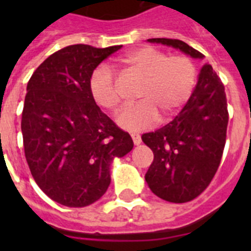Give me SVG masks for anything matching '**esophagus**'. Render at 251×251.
Segmentation results:
<instances>
[{"mask_svg": "<svg viewBox=\"0 0 251 251\" xmlns=\"http://www.w3.org/2000/svg\"><path fill=\"white\" fill-rule=\"evenodd\" d=\"M132 139H133V143H134L136 146L141 145L142 138H141V136H139L138 133H132Z\"/></svg>", "mask_w": 251, "mask_h": 251, "instance_id": "obj_1", "label": "esophagus"}]
</instances>
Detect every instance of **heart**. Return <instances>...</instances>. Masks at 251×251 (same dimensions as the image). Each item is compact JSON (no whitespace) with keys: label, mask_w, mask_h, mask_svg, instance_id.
<instances>
[{"label":"heart","mask_w":251,"mask_h":251,"mask_svg":"<svg viewBox=\"0 0 251 251\" xmlns=\"http://www.w3.org/2000/svg\"><path fill=\"white\" fill-rule=\"evenodd\" d=\"M119 64L130 75L142 79L137 92L138 103L128 106L117 118L121 128L129 132L148 129L168 121L191 98L197 81L195 63L185 55H170L145 46L129 51ZM89 93L101 109L117 112L122 97L114 75L105 64L97 66L89 77Z\"/></svg>","instance_id":"obj_1"}]
</instances>
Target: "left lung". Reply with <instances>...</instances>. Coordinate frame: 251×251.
<instances>
[{
    "label": "left lung",
    "instance_id": "obj_1",
    "mask_svg": "<svg viewBox=\"0 0 251 251\" xmlns=\"http://www.w3.org/2000/svg\"><path fill=\"white\" fill-rule=\"evenodd\" d=\"M148 41L203 59L200 51L181 40ZM227 122L225 88L212 66L205 64L191 98L178 115L165 127L142 136V141L154 154L145 177L151 191L162 200L175 203L188 202L202 194L220 165Z\"/></svg>",
    "mask_w": 251,
    "mask_h": 251
}]
</instances>
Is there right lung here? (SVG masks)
I'll use <instances>...</instances> for the list:
<instances>
[{
  "instance_id": "add662e5",
  "label": "right lung",
  "mask_w": 251,
  "mask_h": 251,
  "mask_svg": "<svg viewBox=\"0 0 251 251\" xmlns=\"http://www.w3.org/2000/svg\"><path fill=\"white\" fill-rule=\"evenodd\" d=\"M122 46L77 44L56 51L27 83L21 130L35 182L51 200L84 207L109 187L110 165L133 148L127 132L104 114L89 93V77Z\"/></svg>"
}]
</instances>
